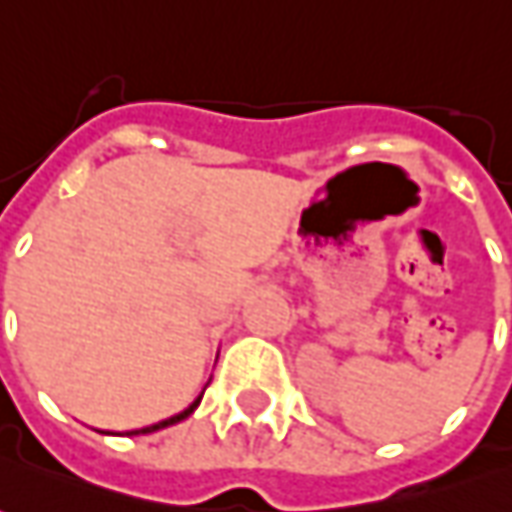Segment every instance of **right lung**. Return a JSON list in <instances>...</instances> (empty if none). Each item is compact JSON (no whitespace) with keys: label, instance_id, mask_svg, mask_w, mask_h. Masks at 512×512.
I'll list each match as a JSON object with an SVG mask.
<instances>
[{"label":"right lung","instance_id":"1","mask_svg":"<svg viewBox=\"0 0 512 512\" xmlns=\"http://www.w3.org/2000/svg\"><path fill=\"white\" fill-rule=\"evenodd\" d=\"M204 395V392H201ZM201 395H198L196 401L190 403L184 412H179V415H173L168 417V420H159V423H154V426H145V429H134V431H128V434H151V431H159V429H168V426H173V423H179V420H184V417H190L193 412L198 409V403H201ZM103 434H109V431H103Z\"/></svg>","mask_w":512,"mask_h":512}]
</instances>
